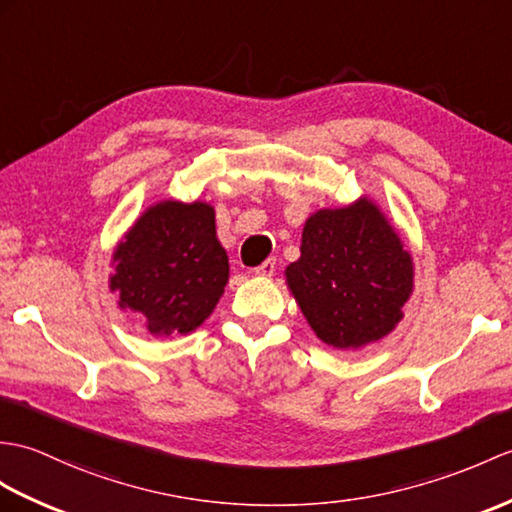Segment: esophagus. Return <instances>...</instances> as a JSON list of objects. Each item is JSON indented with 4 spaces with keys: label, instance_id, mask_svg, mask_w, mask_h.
Segmentation results:
<instances>
[{
    "label": "esophagus",
    "instance_id": "obj_1",
    "mask_svg": "<svg viewBox=\"0 0 512 512\" xmlns=\"http://www.w3.org/2000/svg\"><path fill=\"white\" fill-rule=\"evenodd\" d=\"M275 268H277V259L275 257H268L264 264L257 266L253 272H255L257 277H272V272H275Z\"/></svg>",
    "mask_w": 512,
    "mask_h": 512
}]
</instances>
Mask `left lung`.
<instances>
[{"mask_svg":"<svg viewBox=\"0 0 512 512\" xmlns=\"http://www.w3.org/2000/svg\"><path fill=\"white\" fill-rule=\"evenodd\" d=\"M285 281L320 340L360 349L403 318L414 268L384 213L360 198L307 218L301 257L285 268Z\"/></svg>","mask_w":512,"mask_h":512,"instance_id":"1","label":"left lung"}]
</instances>
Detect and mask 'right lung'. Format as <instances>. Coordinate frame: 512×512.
<instances>
[{"label":"right lung","instance_id":"1","mask_svg":"<svg viewBox=\"0 0 512 512\" xmlns=\"http://www.w3.org/2000/svg\"><path fill=\"white\" fill-rule=\"evenodd\" d=\"M109 279L122 310L148 334H189L205 323L229 281V257L207 202L161 200L117 244Z\"/></svg>","mask_w":512,"mask_h":512}]
</instances>
